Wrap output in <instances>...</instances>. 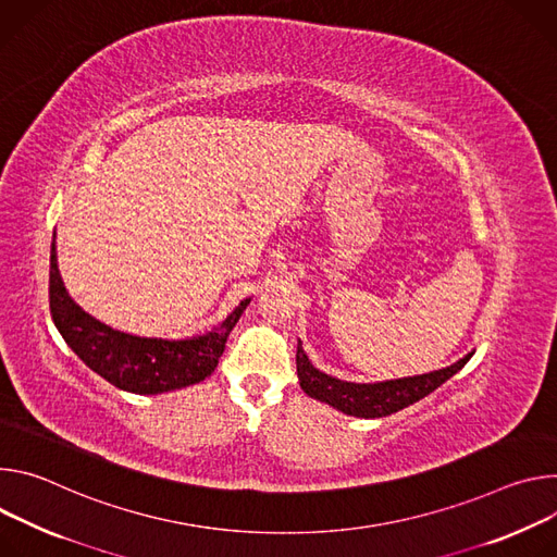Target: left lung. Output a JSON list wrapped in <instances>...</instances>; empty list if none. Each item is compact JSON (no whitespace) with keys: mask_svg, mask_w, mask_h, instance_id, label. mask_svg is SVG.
Listing matches in <instances>:
<instances>
[{"mask_svg":"<svg viewBox=\"0 0 557 557\" xmlns=\"http://www.w3.org/2000/svg\"><path fill=\"white\" fill-rule=\"evenodd\" d=\"M473 356L467 354L458 362L438 369V372L422 374V376H411V379H398V381H387V383H374V385H358V383H345L338 379H332L310 362V358L305 356L302 345L298 343L296 349V372L300 387L307 396H312L317 400H323L336 409H341L347 416H358V418H383L389 413H396L416 400L424 398L434 389H438L445 381H449L454 374H458L460 369L469 362Z\"/></svg>","mask_w":557,"mask_h":557,"instance_id":"left-lung-1","label":"left lung"}]
</instances>
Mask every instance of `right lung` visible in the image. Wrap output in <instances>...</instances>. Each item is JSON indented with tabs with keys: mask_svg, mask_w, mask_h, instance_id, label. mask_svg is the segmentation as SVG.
<instances>
[{
	"mask_svg": "<svg viewBox=\"0 0 557 557\" xmlns=\"http://www.w3.org/2000/svg\"><path fill=\"white\" fill-rule=\"evenodd\" d=\"M48 296L52 321L69 347L110 385L133 394H163L208 379L219 364L232 327L250 302L245 298L219 330L188 341L123 334L86 314L69 296L59 276L54 243L50 247Z\"/></svg>",
	"mask_w": 557,
	"mask_h": 557,
	"instance_id": "obj_1",
	"label": "right lung"
}]
</instances>
